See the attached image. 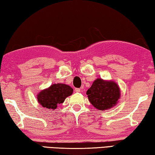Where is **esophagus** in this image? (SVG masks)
Masks as SVG:
<instances>
[{
    "label": "esophagus",
    "mask_w": 155,
    "mask_h": 155,
    "mask_svg": "<svg viewBox=\"0 0 155 155\" xmlns=\"http://www.w3.org/2000/svg\"><path fill=\"white\" fill-rule=\"evenodd\" d=\"M74 91H76V92L79 93V92H81V89H80V88H75Z\"/></svg>",
    "instance_id": "1"
}]
</instances>
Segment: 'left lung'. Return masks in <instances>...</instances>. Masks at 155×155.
<instances>
[{"label":"left lung","mask_w":155,"mask_h":155,"mask_svg":"<svg viewBox=\"0 0 155 155\" xmlns=\"http://www.w3.org/2000/svg\"><path fill=\"white\" fill-rule=\"evenodd\" d=\"M86 94L91 104L100 111L114 107L120 98V90L116 83L100 78L94 81Z\"/></svg>","instance_id":"left-lung-1"}]
</instances>
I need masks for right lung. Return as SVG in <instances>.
Returning a JSON list of instances; mask_svg holds the SVG:
<instances>
[{
	"label": "right lung",
	"mask_w": 155,
	"mask_h": 155,
	"mask_svg": "<svg viewBox=\"0 0 155 155\" xmlns=\"http://www.w3.org/2000/svg\"><path fill=\"white\" fill-rule=\"evenodd\" d=\"M72 93L73 89L69 85L62 83L53 84L38 94V101L43 107L54 110Z\"/></svg>",
	"instance_id": "obj_1"
}]
</instances>
